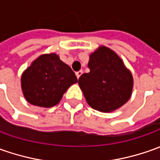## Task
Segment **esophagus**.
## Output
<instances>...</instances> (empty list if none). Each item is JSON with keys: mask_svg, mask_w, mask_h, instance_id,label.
<instances>
[{"mask_svg": "<svg viewBox=\"0 0 160 160\" xmlns=\"http://www.w3.org/2000/svg\"><path fill=\"white\" fill-rule=\"evenodd\" d=\"M82 73H83V71H82V70H80V71H79V72H76V76H77V78L79 79L80 76H81V74H82Z\"/></svg>", "mask_w": 160, "mask_h": 160, "instance_id": "esophagus-1", "label": "esophagus"}]
</instances>
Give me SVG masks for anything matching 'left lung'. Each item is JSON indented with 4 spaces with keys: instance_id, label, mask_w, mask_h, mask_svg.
Here are the masks:
<instances>
[{
    "instance_id": "left-lung-1",
    "label": "left lung",
    "mask_w": 160,
    "mask_h": 160,
    "mask_svg": "<svg viewBox=\"0 0 160 160\" xmlns=\"http://www.w3.org/2000/svg\"><path fill=\"white\" fill-rule=\"evenodd\" d=\"M88 66L90 72L80 76L78 83L90 107L112 112L129 101L133 77L114 51L100 46L90 54Z\"/></svg>"
}]
</instances>
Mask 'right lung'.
I'll use <instances>...</instances> for the list:
<instances>
[{"mask_svg":"<svg viewBox=\"0 0 160 160\" xmlns=\"http://www.w3.org/2000/svg\"><path fill=\"white\" fill-rule=\"evenodd\" d=\"M77 81L71 67L57 54L50 53L39 56L22 72L21 86L28 102L51 108L57 105L66 90Z\"/></svg>","mask_w":160,"mask_h":160,"instance_id":"right-lung-1","label":"right lung"}]
</instances>
